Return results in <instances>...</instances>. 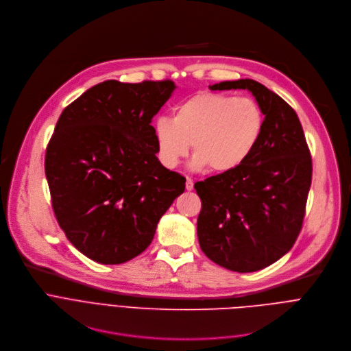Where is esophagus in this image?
I'll return each instance as SVG.
<instances>
[{
  "mask_svg": "<svg viewBox=\"0 0 351 351\" xmlns=\"http://www.w3.org/2000/svg\"><path fill=\"white\" fill-rule=\"evenodd\" d=\"M193 186H194V182H193V179L191 178H186V190H193Z\"/></svg>",
  "mask_w": 351,
  "mask_h": 351,
  "instance_id": "1",
  "label": "esophagus"
}]
</instances>
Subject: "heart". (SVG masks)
Returning <instances> with one entry per match:
<instances>
[{
  "instance_id": "heart-1",
  "label": "heart",
  "mask_w": 351,
  "mask_h": 351,
  "mask_svg": "<svg viewBox=\"0 0 351 351\" xmlns=\"http://www.w3.org/2000/svg\"><path fill=\"white\" fill-rule=\"evenodd\" d=\"M264 115L252 98L215 91L191 95L173 118H160L154 137L160 161L175 168L193 148V168L226 173L252 156L261 137Z\"/></svg>"
}]
</instances>
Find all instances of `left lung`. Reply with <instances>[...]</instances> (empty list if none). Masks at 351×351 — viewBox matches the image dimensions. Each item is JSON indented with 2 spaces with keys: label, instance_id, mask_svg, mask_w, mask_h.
<instances>
[{
  "label": "left lung",
  "instance_id": "left-lung-1",
  "mask_svg": "<svg viewBox=\"0 0 351 351\" xmlns=\"http://www.w3.org/2000/svg\"><path fill=\"white\" fill-rule=\"evenodd\" d=\"M211 90L252 91L265 115L261 137L237 169L197 182L203 253L236 272L263 269L293 247L303 226L313 161L295 111L264 84L240 79Z\"/></svg>",
  "mask_w": 351,
  "mask_h": 351
}]
</instances>
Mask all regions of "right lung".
Wrapping results in <instances>:
<instances>
[{
    "label": "right lung",
    "mask_w": 351,
    "mask_h": 351,
    "mask_svg": "<svg viewBox=\"0 0 351 351\" xmlns=\"http://www.w3.org/2000/svg\"><path fill=\"white\" fill-rule=\"evenodd\" d=\"M172 80H106L61 114L45 152L56 218L93 261L123 264L153 241L160 218L186 179L157 158L153 117Z\"/></svg>",
    "instance_id": "1"
}]
</instances>
